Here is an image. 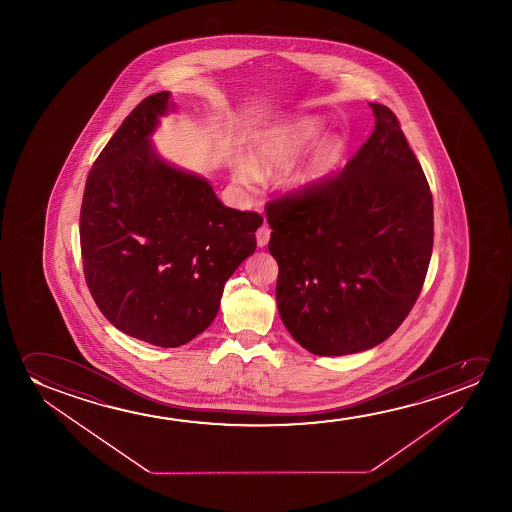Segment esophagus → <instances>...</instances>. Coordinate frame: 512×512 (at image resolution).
Here are the masks:
<instances>
[{"label": "esophagus", "mask_w": 512, "mask_h": 512, "mask_svg": "<svg viewBox=\"0 0 512 512\" xmlns=\"http://www.w3.org/2000/svg\"><path fill=\"white\" fill-rule=\"evenodd\" d=\"M257 245H259V248H264V246H267V243H269V238H271V229L267 227V225H262V227H259V231H257Z\"/></svg>", "instance_id": "34e87169"}]
</instances>
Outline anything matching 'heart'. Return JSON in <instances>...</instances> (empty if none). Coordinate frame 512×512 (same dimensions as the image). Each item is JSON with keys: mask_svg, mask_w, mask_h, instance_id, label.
<instances>
[{"mask_svg": "<svg viewBox=\"0 0 512 512\" xmlns=\"http://www.w3.org/2000/svg\"><path fill=\"white\" fill-rule=\"evenodd\" d=\"M323 131L325 124L315 115H299L276 122L264 129L255 141L253 159L238 157L232 162V178L248 190L255 189L262 178V169L287 168L322 136ZM337 148L336 140L325 141L308 166L290 176L295 189H309L320 182L327 175Z\"/></svg>", "mask_w": 512, "mask_h": 512, "instance_id": "b5f03b06", "label": "heart"}]
</instances>
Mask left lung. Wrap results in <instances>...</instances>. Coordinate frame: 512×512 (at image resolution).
Masks as SVG:
<instances>
[{"label": "left lung", "instance_id": "1", "mask_svg": "<svg viewBox=\"0 0 512 512\" xmlns=\"http://www.w3.org/2000/svg\"><path fill=\"white\" fill-rule=\"evenodd\" d=\"M341 175L267 204L281 322L304 350L343 357L383 343L420 295L434 203L390 108Z\"/></svg>", "mask_w": 512, "mask_h": 512}]
</instances>
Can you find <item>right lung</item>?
<instances>
[{"label": "right lung", "mask_w": 512, "mask_h": 512, "mask_svg": "<svg viewBox=\"0 0 512 512\" xmlns=\"http://www.w3.org/2000/svg\"><path fill=\"white\" fill-rule=\"evenodd\" d=\"M173 110L162 91L127 115L92 166L80 211L85 281L98 308L115 329L161 348L210 327L262 225L157 152L152 134Z\"/></svg>", "instance_id": "obj_1"}]
</instances>
